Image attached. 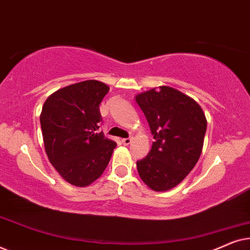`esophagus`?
I'll use <instances>...</instances> for the list:
<instances>
[{
    "label": "esophagus",
    "instance_id": "1",
    "mask_svg": "<svg viewBox=\"0 0 250 250\" xmlns=\"http://www.w3.org/2000/svg\"><path fill=\"white\" fill-rule=\"evenodd\" d=\"M131 141H132V140H131V139H129V138H126V139H122V143H123V145H124V146H128V145H129V143H131Z\"/></svg>",
    "mask_w": 250,
    "mask_h": 250
}]
</instances>
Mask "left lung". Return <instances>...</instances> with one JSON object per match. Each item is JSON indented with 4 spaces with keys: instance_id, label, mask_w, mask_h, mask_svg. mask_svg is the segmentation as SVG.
Masks as SVG:
<instances>
[{
    "instance_id": "1",
    "label": "left lung",
    "mask_w": 250,
    "mask_h": 250,
    "mask_svg": "<svg viewBox=\"0 0 250 250\" xmlns=\"http://www.w3.org/2000/svg\"><path fill=\"white\" fill-rule=\"evenodd\" d=\"M155 139L148 156L136 162L139 175L153 191L182 182L203 150L207 121L193 99L169 86L136 95Z\"/></svg>"
}]
</instances>
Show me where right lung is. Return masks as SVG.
<instances>
[{"mask_svg":"<svg viewBox=\"0 0 250 250\" xmlns=\"http://www.w3.org/2000/svg\"><path fill=\"white\" fill-rule=\"evenodd\" d=\"M109 87L84 81L60 88L46 99L41 114L44 146L57 172L68 183L86 187L108 166L116 142L98 132L100 105Z\"/></svg>","mask_w":250,"mask_h":250,"instance_id":"right-lung-1","label":"right lung"}]
</instances>
